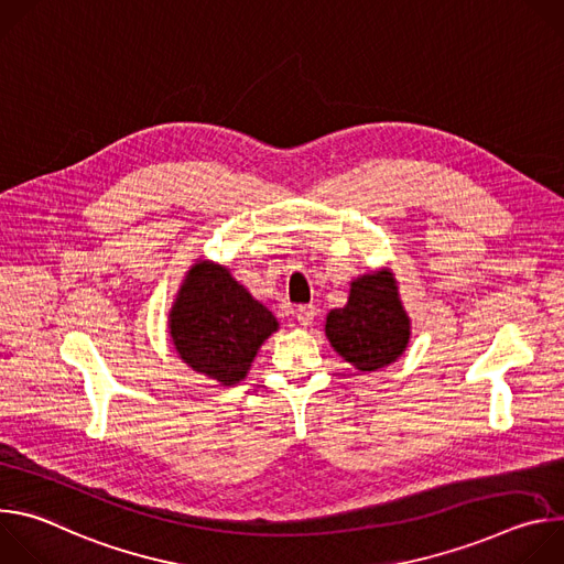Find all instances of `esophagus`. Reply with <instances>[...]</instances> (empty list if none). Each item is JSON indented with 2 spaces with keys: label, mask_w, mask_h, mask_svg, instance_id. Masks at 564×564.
Returning a JSON list of instances; mask_svg holds the SVG:
<instances>
[{
  "label": "esophagus",
  "mask_w": 564,
  "mask_h": 564,
  "mask_svg": "<svg viewBox=\"0 0 564 564\" xmlns=\"http://www.w3.org/2000/svg\"><path fill=\"white\" fill-rule=\"evenodd\" d=\"M294 318H296V324L303 326V328L312 326V321H314V307H312V305H299V307L294 310Z\"/></svg>",
  "instance_id": "esophagus-1"
}]
</instances>
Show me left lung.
I'll list each match as a JSON object with an SVG mask.
<instances>
[{"mask_svg":"<svg viewBox=\"0 0 564 564\" xmlns=\"http://www.w3.org/2000/svg\"><path fill=\"white\" fill-rule=\"evenodd\" d=\"M326 337L359 372H375L404 355L411 341V316L388 268L350 281L348 303L326 316Z\"/></svg>","mask_w":564,"mask_h":564,"instance_id":"left-lung-1","label":"left lung"}]
</instances>
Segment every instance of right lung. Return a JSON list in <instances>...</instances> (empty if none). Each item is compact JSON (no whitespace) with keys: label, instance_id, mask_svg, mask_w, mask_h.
Listing matches in <instances>:
<instances>
[{"label":"right lung","instance_id":"obj_1","mask_svg":"<svg viewBox=\"0 0 564 564\" xmlns=\"http://www.w3.org/2000/svg\"><path fill=\"white\" fill-rule=\"evenodd\" d=\"M276 330V316L229 268L214 261L189 268L170 310V337L178 357L220 386L243 381L259 348Z\"/></svg>","mask_w":564,"mask_h":564}]
</instances>
